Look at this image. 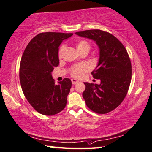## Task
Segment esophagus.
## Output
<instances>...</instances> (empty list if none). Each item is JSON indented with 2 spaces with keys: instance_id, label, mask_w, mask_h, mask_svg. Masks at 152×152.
Masks as SVG:
<instances>
[{
  "instance_id": "esophagus-1",
  "label": "esophagus",
  "mask_w": 152,
  "mask_h": 152,
  "mask_svg": "<svg viewBox=\"0 0 152 152\" xmlns=\"http://www.w3.org/2000/svg\"><path fill=\"white\" fill-rule=\"evenodd\" d=\"M71 81H72V85H75V84H77L78 82V80H77L75 79H72L71 80Z\"/></svg>"
}]
</instances>
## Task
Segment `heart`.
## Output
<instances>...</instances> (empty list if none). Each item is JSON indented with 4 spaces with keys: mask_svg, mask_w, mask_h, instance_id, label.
Listing matches in <instances>:
<instances>
[{
    "mask_svg": "<svg viewBox=\"0 0 152 152\" xmlns=\"http://www.w3.org/2000/svg\"><path fill=\"white\" fill-rule=\"evenodd\" d=\"M65 48V45H62L60 47L58 50V56L59 58H61L63 56V51ZM77 48L79 50V52L83 51V50H90V44L86 40H81L78 42L77 44ZM90 70V67L87 64H82L79 65H75L72 68L70 69V75L72 77L76 78H80L84 75L85 72Z\"/></svg>",
    "mask_w": 152,
    "mask_h": 152,
    "instance_id": "b5f03b06",
    "label": "heart"
}]
</instances>
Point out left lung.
Listing matches in <instances>:
<instances>
[{
  "label": "left lung",
  "instance_id": "obj_1",
  "mask_svg": "<svg viewBox=\"0 0 152 152\" xmlns=\"http://www.w3.org/2000/svg\"><path fill=\"white\" fill-rule=\"evenodd\" d=\"M95 41L100 50L98 65L91 72L100 85L85 82L82 93L89 109L99 114L109 113L124 100L132 78V65L123 44L113 34L100 29L75 33Z\"/></svg>",
  "mask_w": 152,
  "mask_h": 152
}]
</instances>
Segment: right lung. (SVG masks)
I'll list each match as a JSON object with an SVG mask.
<instances>
[{"instance_id":"add662e5","label":"right lung","mask_w":152,"mask_h":152,"mask_svg":"<svg viewBox=\"0 0 152 152\" xmlns=\"http://www.w3.org/2000/svg\"><path fill=\"white\" fill-rule=\"evenodd\" d=\"M72 33L42 32L29 42L22 54L20 81L28 102L39 113L53 115L64 109L72 82L56 85L51 72L59 64L58 46Z\"/></svg>"}]
</instances>
